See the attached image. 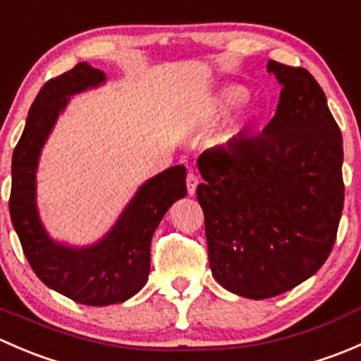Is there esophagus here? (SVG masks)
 Masks as SVG:
<instances>
[{
	"mask_svg": "<svg viewBox=\"0 0 361 361\" xmlns=\"http://www.w3.org/2000/svg\"><path fill=\"white\" fill-rule=\"evenodd\" d=\"M197 185H199V176L194 173V171H190V173L187 174V190H188V194L194 195L195 190H197Z\"/></svg>",
	"mask_w": 361,
	"mask_h": 361,
	"instance_id": "esophagus-1",
	"label": "esophagus"
}]
</instances>
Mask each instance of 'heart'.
Instances as JSON below:
<instances>
[{"label": "heart", "instance_id": "1", "mask_svg": "<svg viewBox=\"0 0 361 361\" xmlns=\"http://www.w3.org/2000/svg\"><path fill=\"white\" fill-rule=\"evenodd\" d=\"M243 99H245V89H241V87H238V85L225 87V89L218 94V97H216V101L213 103V106H211L209 115L211 116L224 115V113H227L231 108H234L235 104L241 103ZM241 129H243V122L232 123V126L227 129V133L224 134V141H228V140H232V137L238 136V134L241 133Z\"/></svg>", "mask_w": 361, "mask_h": 361}]
</instances>
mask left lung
Masks as SVG:
<instances>
[{
    "label": "left lung",
    "instance_id": "obj_1",
    "mask_svg": "<svg viewBox=\"0 0 361 361\" xmlns=\"http://www.w3.org/2000/svg\"><path fill=\"white\" fill-rule=\"evenodd\" d=\"M283 89L253 136L199 157L197 187L213 278L241 297H276L325 264L344 206L342 136L314 76L269 61Z\"/></svg>",
    "mask_w": 361,
    "mask_h": 361
}]
</instances>
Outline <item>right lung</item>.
<instances>
[{
	"instance_id": "obj_1",
	"label": "right lung",
	"mask_w": 361,
	"mask_h": 361,
	"mask_svg": "<svg viewBox=\"0 0 361 361\" xmlns=\"http://www.w3.org/2000/svg\"><path fill=\"white\" fill-rule=\"evenodd\" d=\"M104 82L101 69L87 63L49 80L32 101L24 133L13 150L10 216L35 274L49 288L85 305L120 304L136 295L150 274V245L171 204L187 195L185 166L148 180L122 216L97 245L69 248L54 243L36 211V166L69 96Z\"/></svg>"
}]
</instances>
